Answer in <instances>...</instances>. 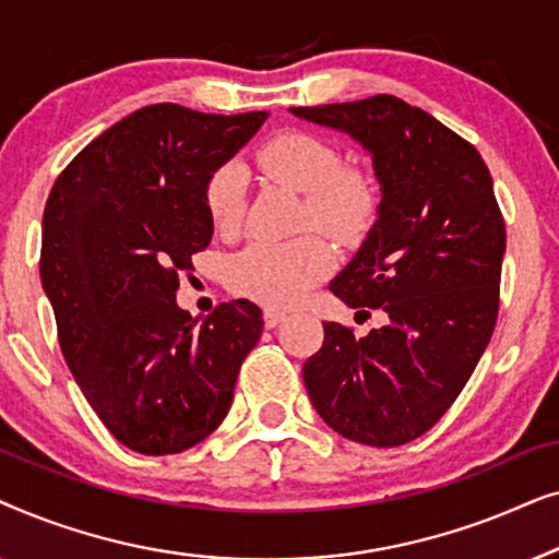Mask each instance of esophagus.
Segmentation results:
<instances>
[{"label":"esophagus","mask_w":559,"mask_h":559,"mask_svg":"<svg viewBox=\"0 0 559 559\" xmlns=\"http://www.w3.org/2000/svg\"><path fill=\"white\" fill-rule=\"evenodd\" d=\"M285 318H287L285 312H280V310H272V308L264 310V325H266V328H277Z\"/></svg>","instance_id":"esophagus-1"}]
</instances>
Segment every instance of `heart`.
<instances>
[{
  "mask_svg": "<svg viewBox=\"0 0 559 559\" xmlns=\"http://www.w3.org/2000/svg\"><path fill=\"white\" fill-rule=\"evenodd\" d=\"M257 163L270 178L302 193L300 226L318 228L341 243L369 234L379 213V193L369 175L341 165L338 150L310 132L272 136L257 152ZM211 226L221 236L236 234L247 203V175L226 163L209 175L203 188ZM333 270V251L318 234L293 241H254L228 259L226 285L234 295L289 308L323 282Z\"/></svg>",
  "mask_w": 559,
  "mask_h": 559,
  "instance_id": "obj_1",
  "label": "heart"
}]
</instances>
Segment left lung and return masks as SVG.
I'll use <instances>...</instances> for the list:
<instances>
[{
  "label": "left lung",
  "mask_w": 559,
  "mask_h": 559,
  "mask_svg": "<svg viewBox=\"0 0 559 559\" xmlns=\"http://www.w3.org/2000/svg\"><path fill=\"white\" fill-rule=\"evenodd\" d=\"M371 152L379 221L331 282L348 308L384 310L386 325L356 338L323 323L302 366L318 415L371 448L417 440L463 392L499 318L507 226L491 173L468 140L402 98L297 106Z\"/></svg>",
  "instance_id": "1"
}]
</instances>
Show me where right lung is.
<instances>
[{"mask_svg": "<svg viewBox=\"0 0 559 559\" xmlns=\"http://www.w3.org/2000/svg\"><path fill=\"white\" fill-rule=\"evenodd\" d=\"M264 111L152 104L86 144L52 182L40 277L83 396L121 445L173 455L224 423L262 310L221 302L201 325L175 293L211 243L203 188Z\"/></svg>", "mask_w": 559, "mask_h": 559, "instance_id": "1", "label": "right lung"}]
</instances>
